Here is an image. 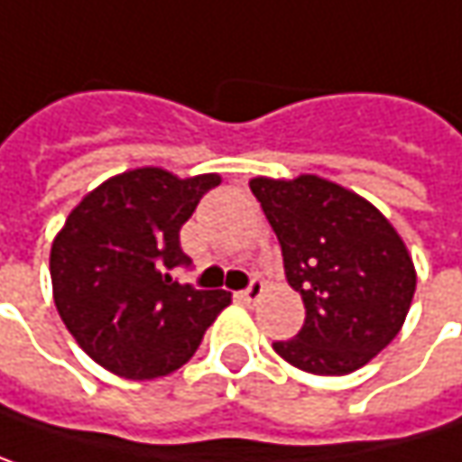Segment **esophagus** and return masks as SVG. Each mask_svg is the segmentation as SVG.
Returning <instances> with one entry per match:
<instances>
[{
    "mask_svg": "<svg viewBox=\"0 0 462 462\" xmlns=\"http://www.w3.org/2000/svg\"><path fill=\"white\" fill-rule=\"evenodd\" d=\"M262 293H264V282H262L259 277H254V280L248 282V288H245V291H240V299H243L245 304H254V301H259V299H262Z\"/></svg>",
    "mask_w": 462,
    "mask_h": 462,
    "instance_id": "obj_1",
    "label": "esophagus"
}]
</instances>
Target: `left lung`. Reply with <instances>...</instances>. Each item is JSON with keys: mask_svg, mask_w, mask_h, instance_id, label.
Segmentation results:
<instances>
[{"mask_svg": "<svg viewBox=\"0 0 462 462\" xmlns=\"http://www.w3.org/2000/svg\"><path fill=\"white\" fill-rule=\"evenodd\" d=\"M251 192L307 310L301 330L274 341V352L315 375L355 373L394 341L410 312L415 267L402 237L365 198L315 174L256 177Z\"/></svg>", "mask_w": 462, "mask_h": 462, "instance_id": "left-lung-1", "label": "left lung"}]
</instances>
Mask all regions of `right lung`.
<instances>
[{
	"label": "right lung",
	"mask_w": 462,
	"mask_h": 462,
	"mask_svg": "<svg viewBox=\"0 0 462 462\" xmlns=\"http://www.w3.org/2000/svg\"><path fill=\"white\" fill-rule=\"evenodd\" d=\"M217 185V174L180 180L134 169L68 214L50 254L55 307L76 344L110 373L132 381L174 373L230 304L227 291L174 277L192 264L180 230Z\"/></svg>",
	"instance_id": "1"
}]
</instances>
